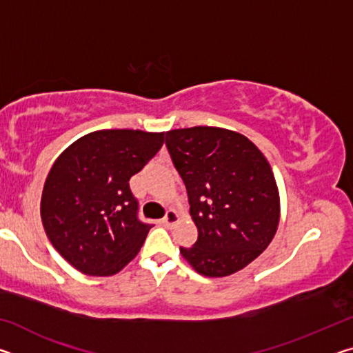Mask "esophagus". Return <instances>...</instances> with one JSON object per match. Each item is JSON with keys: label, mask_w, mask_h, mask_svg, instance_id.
I'll list each match as a JSON object with an SVG mask.
<instances>
[{"label": "esophagus", "mask_w": 353, "mask_h": 353, "mask_svg": "<svg viewBox=\"0 0 353 353\" xmlns=\"http://www.w3.org/2000/svg\"><path fill=\"white\" fill-rule=\"evenodd\" d=\"M177 223H179V214L174 210L166 212V216L163 218V224L165 225H174Z\"/></svg>", "instance_id": "esophagus-1"}]
</instances>
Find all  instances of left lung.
Wrapping results in <instances>:
<instances>
[{"mask_svg":"<svg viewBox=\"0 0 353 353\" xmlns=\"http://www.w3.org/2000/svg\"><path fill=\"white\" fill-rule=\"evenodd\" d=\"M166 146L187 187L199 236L181 254L205 277L232 276L265 250L280 221L270 162L235 130L194 126L166 132Z\"/></svg>","mask_w":353,"mask_h":353,"instance_id":"left-lung-1","label":"left lung"}]
</instances>
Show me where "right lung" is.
Returning <instances> with one entry per match:
<instances>
[{
	"label": "right lung",
	"instance_id": "add662e5",
	"mask_svg": "<svg viewBox=\"0 0 353 353\" xmlns=\"http://www.w3.org/2000/svg\"><path fill=\"white\" fill-rule=\"evenodd\" d=\"M163 141L165 132L103 129L77 139L56 159L40 216L52 246L79 272L109 277L140 252L151 225L137 218L129 179Z\"/></svg>",
	"mask_w": 353,
	"mask_h": 353
}]
</instances>
